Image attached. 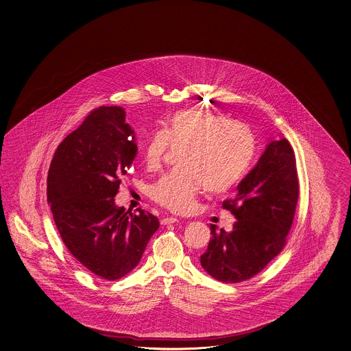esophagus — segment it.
<instances>
[{
  "instance_id": "esophagus-1",
  "label": "esophagus",
  "mask_w": 351,
  "mask_h": 351,
  "mask_svg": "<svg viewBox=\"0 0 351 351\" xmlns=\"http://www.w3.org/2000/svg\"><path fill=\"white\" fill-rule=\"evenodd\" d=\"M179 222V219L178 218H175V217H167V218H163L161 219V224H171V223H178Z\"/></svg>"
}]
</instances>
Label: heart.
I'll use <instances>...</instances> for the list:
<instances>
[{
	"mask_svg": "<svg viewBox=\"0 0 351 351\" xmlns=\"http://www.w3.org/2000/svg\"><path fill=\"white\" fill-rule=\"evenodd\" d=\"M185 149L184 171L163 175L149 188V197L173 213H186L199 191L221 194L233 188L247 170L255 142L246 124L215 112L181 110L167 120L165 133L156 132L143 147L148 170H157L170 148Z\"/></svg>",
	"mask_w": 351,
	"mask_h": 351,
	"instance_id": "1",
	"label": "heart"
}]
</instances>
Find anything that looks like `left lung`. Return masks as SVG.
Returning a JSON list of instances; mask_svg holds the SVG:
<instances>
[{"label":"left lung","instance_id":"1","mask_svg":"<svg viewBox=\"0 0 351 351\" xmlns=\"http://www.w3.org/2000/svg\"><path fill=\"white\" fill-rule=\"evenodd\" d=\"M297 162L288 139L271 141L254 170L223 202L237 221L230 233L210 226V241L200 264L214 279H251L287 245L300 197Z\"/></svg>","mask_w":351,"mask_h":351}]
</instances>
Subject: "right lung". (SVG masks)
Here are the masks:
<instances>
[{
  "mask_svg": "<svg viewBox=\"0 0 351 351\" xmlns=\"http://www.w3.org/2000/svg\"><path fill=\"white\" fill-rule=\"evenodd\" d=\"M137 154L119 106H100L58 145L47 197L62 241L88 271L118 280L138 265L160 227L157 217L117 208L114 197Z\"/></svg>",
  "mask_w": 351,
  "mask_h": 351,
  "instance_id": "1",
  "label": "right lung"
}]
</instances>
